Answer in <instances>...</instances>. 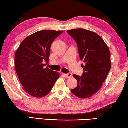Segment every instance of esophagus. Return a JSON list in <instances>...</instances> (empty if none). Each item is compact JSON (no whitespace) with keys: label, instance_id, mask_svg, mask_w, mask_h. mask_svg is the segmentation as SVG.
I'll use <instances>...</instances> for the list:
<instances>
[{"label":"esophagus","instance_id":"34e87169","mask_svg":"<svg viewBox=\"0 0 128 128\" xmlns=\"http://www.w3.org/2000/svg\"><path fill=\"white\" fill-rule=\"evenodd\" d=\"M65 76L67 77V78H70L72 76V74L71 73H69L68 74H66Z\"/></svg>","mask_w":128,"mask_h":128}]
</instances>
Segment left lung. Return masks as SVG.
Instances as JSON below:
<instances>
[{
	"instance_id": "obj_1",
	"label": "left lung",
	"mask_w": 128,
	"mask_h": 128,
	"mask_svg": "<svg viewBox=\"0 0 128 128\" xmlns=\"http://www.w3.org/2000/svg\"><path fill=\"white\" fill-rule=\"evenodd\" d=\"M77 42L79 56L85 63L82 64L84 72L82 77H73L78 86L72 89V93L80 98H88L98 92L111 68L110 50L102 38L97 33L78 28L68 30Z\"/></svg>"
}]
</instances>
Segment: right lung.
I'll return each instance as SVG.
<instances>
[{
    "instance_id": "obj_1",
    "label": "right lung",
    "mask_w": 128,
    "mask_h": 128,
    "mask_svg": "<svg viewBox=\"0 0 128 128\" xmlns=\"http://www.w3.org/2000/svg\"><path fill=\"white\" fill-rule=\"evenodd\" d=\"M63 31H37L25 38L15 54L16 71L25 92L42 98L51 91L59 73L44 68L50 60V46Z\"/></svg>"
}]
</instances>
